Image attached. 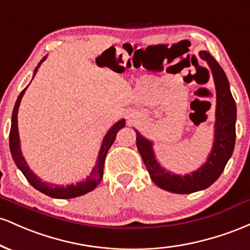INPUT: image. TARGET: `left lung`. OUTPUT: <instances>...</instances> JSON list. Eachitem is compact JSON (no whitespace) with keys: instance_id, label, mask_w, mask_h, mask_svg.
Masks as SVG:
<instances>
[{"instance_id":"1","label":"left lung","mask_w":250,"mask_h":250,"mask_svg":"<svg viewBox=\"0 0 250 250\" xmlns=\"http://www.w3.org/2000/svg\"><path fill=\"white\" fill-rule=\"evenodd\" d=\"M200 57L208 63L213 73L215 89H216L213 149L205 165L185 176L171 174L157 162L153 150V142L145 139L136 130L137 149L141 154L143 163L150 175V179L155 185L170 193L190 194L208 188L222 174L234 150L235 137H236L235 134L236 104L231 96L228 79L221 65L208 51H200Z\"/></svg>"}]
</instances>
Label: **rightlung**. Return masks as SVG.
<instances>
[{
  "label": "right lung",
  "instance_id": "right-lung-1",
  "mask_svg": "<svg viewBox=\"0 0 250 250\" xmlns=\"http://www.w3.org/2000/svg\"><path fill=\"white\" fill-rule=\"evenodd\" d=\"M47 59V56H44L40 61L39 65L35 68L34 71V76H35L37 69L41 67L42 62ZM28 85L23 90L21 91L19 97H17L15 107L13 110V116H11V127H10V134H9V147L11 151V156H13L14 162L16 163V166L19 167L20 170L23 173L25 179L28 180V182L33 186L34 188L37 189L41 193L48 195V196L54 197V199H73V197L81 196L89 193V191L94 190L97 187L100 182H101L103 177V167H104V160L107 156V153L109 148L111 147L114 141L116 139V134L120 129H122L125 125V120H120L119 122H116L113 125L107 134H105L104 139H103L101 149H100L99 156H97L96 165L94 166V169L91 170V173L89 176L82 182L76 183V185H69V186H57V185H49V183H45L37 177L35 174L31 171V169L28 167L27 162H25L24 157L22 156L21 153V147H20V137H19V128H17V113H19V107L20 103H21L22 97H23L25 90H27Z\"/></svg>",
  "mask_w": 250,
  "mask_h": 250
}]
</instances>
